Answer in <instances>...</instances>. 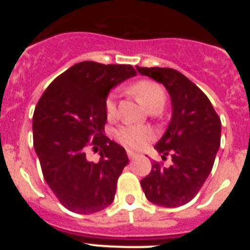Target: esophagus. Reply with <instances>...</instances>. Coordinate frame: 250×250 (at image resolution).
I'll list each match as a JSON object with an SVG mask.
<instances>
[{
  "label": "esophagus",
  "mask_w": 250,
  "mask_h": 250,
  "mask_svg": "<svg viewBox=\"0 0 250 250\" xmlns=\"http://www.w3.org/2000/svg\"><path fill=\"white\" fill-rule=\"evenodd\" d=\"M126 154H127V156H129L130 159H134V158H136V156H138V154H136V152H134V151H131V150H126Z\"/></svg>",
  "instance_id": "1"
}]
</instances>
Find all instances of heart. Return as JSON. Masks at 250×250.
<instances>
[{"label":"heart","instance_id":"obj_1","mask_svg":"<svg viewBox=\"0 0 250 250\" xmlns=\"http://www.w3.org/2000/svg\"><path fill=\"white\" fill-rule=\"evenodd\" d=\"M132 94L147 110H160L167 99L164 87L152 80H140L131 86ZM105 112L109 120L116 116L115 95L107 96L105 101ZM152 132L147 127L139 125H124L115 131L116 140L129 149H141L151 139Z\"/></svg>","mask_w":250,"mask_h":250}]
</instances>
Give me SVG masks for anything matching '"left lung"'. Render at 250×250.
I'll return each mask as SVG.
<instances>
[{"label":"left lung","mask_w":250,"mask_h":250,"mask_svg":"<svg viewBox=\"0 0 250 250\" xmlns=\"http://www.w3.org/2000/svg\"><path fill=\"white\" fill-rule=\"evenodd\" d=\"M141 75L163 83L169 91L173 116L155 149L171 165L154 161L141 180L152 204L176 208L190 202L210 174L220 146L222 123L207 95L182 72L167 67H139Z\"/></svg>","instance_id":"8db88e82"}]
</instances>
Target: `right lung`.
Returning <instances> with one entry per match:
<instances>
[{
    "label": "right lung",
    "instance_id": "obj_1",
    "mask_svg": "<svg viewBox=\"0 0 250 250\" xmlns=\"http://www.w3.org/2000/svg\"><path fill=\"white\" fill-rule=\"evenodd\" d=\"M135 75L131 65L83 61L59 75L35 107V151L46 183L68 210L92 214L114 202L129 159L104 135L105 101L114 86ZM89 146H101L98 163L85 158Z\"/></svg>",
    "mask_w": 250,
    "mask_h": 250
}]
</instances>
